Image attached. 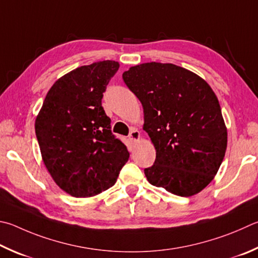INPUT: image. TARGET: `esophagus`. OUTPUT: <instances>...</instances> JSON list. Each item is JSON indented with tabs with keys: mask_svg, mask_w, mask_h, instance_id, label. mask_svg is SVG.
Returning a JSON list of instances; mask_svg holds the SVG:
<instances>
[{
	"mask_svg": "<svg viewBox=\"0 0 258 258\" xmlns=\"http://www.w3.org/2000/svg\"><path fill=\"white\" fill-rule=\"evenodd\" d=\"M128 139L132 142H138L139 140H140V132H139V131L137 128L131 130V133L128 135Z\"/></svg>",
	"mask_w": 258,
	"mask_h": 258,
	"instance_id": "1",
	"label": "esophagus"
}]
</instances>
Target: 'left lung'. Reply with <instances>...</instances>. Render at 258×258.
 <instances>
[{
  "instance_id": "8db88e82",
  "label": "left lung",
  "mask_w": 258,
  "mask_h": 258,
  "mask_svg": "<svg viewBox=\"0 0 258 258\" xmlns=\"http://www.w3.org/2000/svg\"><path fill=\"white\" fill-rule=\"evenodd\" d=\"M126 86L143 107V130L156 149L145 168L150 184L188 198L217 175L228 133L219 100L209 83L171 63L135 65L123 73Z\"/></svg>"
}]
</instances>
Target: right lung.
I'll return each mask as SVG.
<instances>
[{"label":"right lung","mask_w":258,"mask_h":258,"mask_svg":"<svg viewBox=\"0 0 258 258\" xmlns=\"http://www.w3.org/2000/svg\"><path fill=\"white\" fill-rule=\"evenodd\" d=\"M100 60L64 74L51 86L36 117L41 159L60 189L91 198L113 186L130 152L110 131L102 93L118 71Z\"/></svg>","instance_id":"obj_1"}]
</instances>
